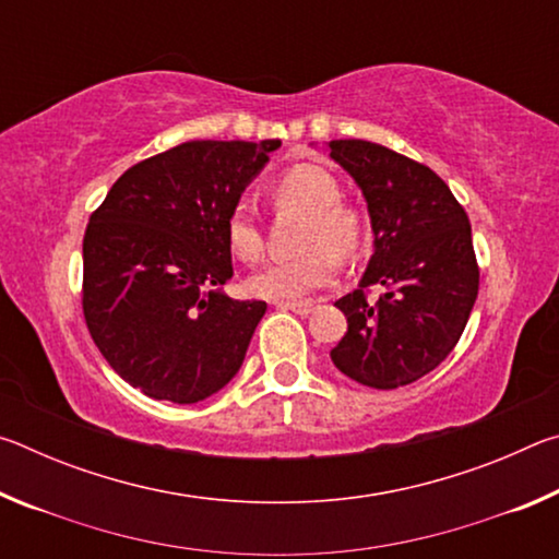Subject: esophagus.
<instances>
[{"mask_svg": "<svg viewBox=\"0 0 559 559\" xmlns=\"http://www.w3.org/2000/svg\"><path fill=\"white\" fill-rule=\"evenodd\" d=\"M273 306L281 308V310H293V313H298V316H310V313H313L316 302H310V300H276Z\"/></svg>", "mask_w": 559, "mask_h": 559, "instance_id": "1", "label": "esophagus"}]
</instances>
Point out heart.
<instances>
[{"label": "heart", "instance_id": "1", "mask_svg": "<svg viewBox=\"0 0 559 559\" xmlns=\"http://www.w3.org/2000/svg\"><path fill=\"white\" fill-rule=\"evenodd\" d=\"M278 210L308 214L302 231V249L296 259L276 261L251 276L253 296L266 300H298L328 286L337 273V257L349 259L365 241V224L359 214L343 204V189L335 177L313 165H298L283 173L273 185ZM231 253L243 263H257L263 257V234L257 216L239 204L226 224Z\"/></svg>", "mask_w": 559, "mask_h": 559}]
</instances>
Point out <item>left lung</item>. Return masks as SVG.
<instances>
[{
	"mask_svg": "<svg viewBox=\"0 0 559 559\" xmlns=\"http://www.w3.org/2000/svg\"><path fill=\"white\" fill-rule=\"evenodd\" d=\"M370 212L374 251L359 288L335 306L347 333L330 349L340 372L372 390L412 384L449 357L478 296L471 224L427 165L367 140H330ZM384 285L377 304L364 290Z\"/></svg>",
	"mask_w": 559,
	"mask_h": 559,
	"instance_id": "1",
	"label": "left lung"
}]
</instances>
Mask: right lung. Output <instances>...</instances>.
Segmentation results:
<instances>
[{
  "mask_svg": "<svg viewBox=\"0 0 559 559\" xmlns=\"http://www.w3.org/2000/svg\"><path fill=\"white\" fill-rule=\"evenodd\" d=\"M281 140H192L122 173L83 236V316L153 400L202 402L239 372L263 300H234L226 224Z\"/></svg>",
  "mask_w": 559,
  "mask_h": 559,
  "instance_id": "1",
  "label": "right lung"
}]
</instances>
